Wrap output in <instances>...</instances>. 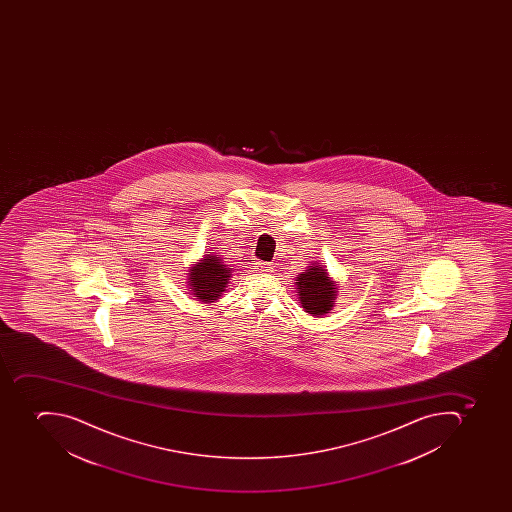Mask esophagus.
<instances>
[{
  "instance_id": "obj_1",
  "label": "esophagus",
  "mask_w": 512,
  "mask_h": 512,
  "mask_svg": "<svg viewBox=\"0 0 512 512\" xmlns=\"http://www.w3.org/2000/svg\"><path fill=\"white\" fill-rule=\"evenodd\" d=\"M256 269L259 270V272H269L270 269H272V264H269V262H256Z\"/></svg>"
}]
</instances>
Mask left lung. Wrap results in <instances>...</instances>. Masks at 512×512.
Segmentation results:
<instances>
[{"instance_id": "1", "label": "left lung", "mask_w": 512, "mask_h": 512, "mask_svg": "<svg viewBox=\"0 0 512 512\" xmlns=\"http://www.w3.org/2000/svg\"><path fill=\"white\" fill-rule=\"evenodd\" d=\"M298 301L304 312L312 317H322L333 310L338 296V282L328 274V269L320 262H312L307 270L296 277Z\"/></svg>"}]
</instances>
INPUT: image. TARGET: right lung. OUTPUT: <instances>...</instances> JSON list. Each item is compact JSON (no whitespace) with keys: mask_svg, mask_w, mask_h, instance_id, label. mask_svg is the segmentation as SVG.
I'll use <instances>...</instances> for the list:
<instances>
[{"mask_svg":"<svg viewBox=\"0 0 512 512\" xmlns=\"http://www.w3.org/2000/svg\"><path fill=\"white\" fill-rule=\"evenodd\" d=\"M230 277L232 270L224 264L219 254H205L189 267L187 288L194 299L211 304L221 299Z\"/></svg>","mask_w":512,"mask_h":512,"instance_id":"obj_1","label":"right lung"}]
</instances>
